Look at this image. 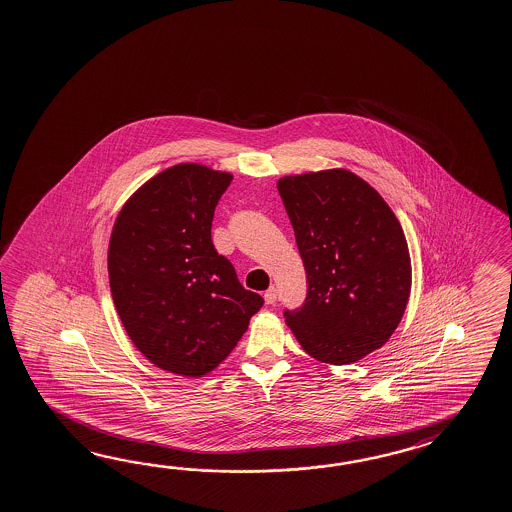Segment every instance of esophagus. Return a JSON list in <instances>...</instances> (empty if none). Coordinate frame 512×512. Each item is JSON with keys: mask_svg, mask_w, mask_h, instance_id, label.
Listing matches in <instances>:
<instances>
[{"mask_svg": "<svg viewBox=\"0 0 512 512\" xmlns=\"http://www.w3.org/2000/svg\"><path fill=\"white\" fill-rule=\"evenodd\" d=\"M263 298H265V304H274V302H276V298H278V291H276V287H269V289L263 293Z\"/></svg>", "mask_w": 512, "mask_h": 512, "instance_id": "esophagus-1", "label": "esophagus"}]
</instances>
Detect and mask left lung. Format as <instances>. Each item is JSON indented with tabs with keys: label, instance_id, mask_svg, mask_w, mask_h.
Returning a JSON list of instances; mask_svg holds the SVG:
<instances>
[{
	"label": "left lung",
	"instance_id": "left-lung-1",
	"mask_svg": "<svg viewBox=\"0 0 512 512\" xmlns=\"http://www.w3.org/2000/svg\"><path fill=\"white\" fill-rule=\"evenodd\" d=\"M278 191L308 278L287 326L309 356L350 365L389 341L411 293V258L389 204L356 173L337 167L287 175Z\"/></svg>",
	"mask_w": 512,
	"mask_h": 512
}]
</instances>
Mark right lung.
Listing matches in <instances>:
<instances>
[{"label": "right lung", "instance_id": "1", "mask_svg": "<svg viewBox=\"0 0 512 512\" xmlns=\"http://www.w3.org/2000/svg\"><path fill=\"white\" fill-rule=\"evenodd\" d=\"M232 175L177 164L132 193L112 226L108 280L134 346L158 369L201 378L225 361L263 306L212 243Z\"/></svg>", "mask_w": 512, "mask_h": 512}]
</instances>
